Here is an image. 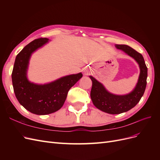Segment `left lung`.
I'll use <instances>...</instances> for the list:
<instances>
[{"instance_id":"left-lung-1","label":"left lung","mask_w":160,"mask_h":160,"mask_svg":"<svg viewBox=\"0 0 160 160\" xmlns=\"http://www.w3.org/2000/svg\"><path fill=\"white\" fill-rule=\"evenodd\" d=\"M115 47L133 58L139 65L140 73L133 90L129 93L123 95L110 93L102 83L93 77L89 76L92 81L91 90L92 102L97 108L109 114H119L134 108L141 99L147 85L148 68L142 54L125 45H115Z\"/></svg>"}]
</instances>
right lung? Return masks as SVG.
Wrapping results in <instances>:
<instances>
[{
    "mask_svg": "<svg viewBox=\"0 0 160 160\" xmlns=\"http://www.w3.org/2000/svg\"><path fill=\"white\" fill-rule=\"evenodd\" d=\"M48 42L49 38H39L28 43L17 55L12 72L13 89L17 100L27 110L36 115H47L60 109L69 90L83 76L79 72L43 85L28 81L27 70L31 57Z\"/></svg>",
    "mask_w": 160,
    "mask_h": 160,
    "instance_id": "1",
    "label": "right lung"
}]
</instances>
